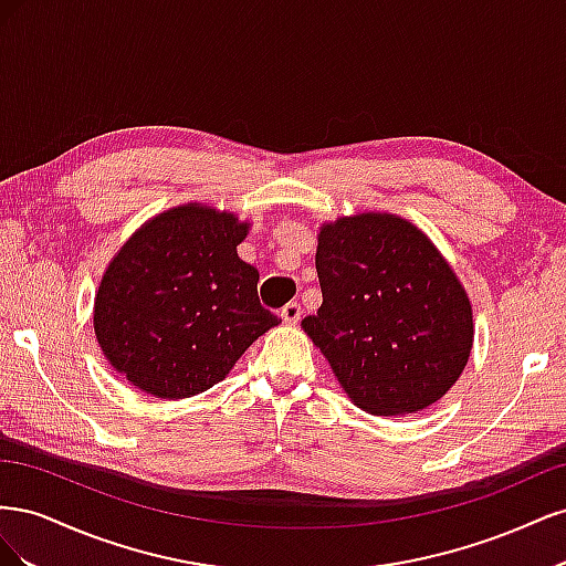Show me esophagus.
<instances>
[{"instance_id": "esophagus-1", "label": "esophagus", "mask_w": 566, "mask_h": 566, "mask_svg": "<svg viewBox=\"0 0 566 566\" xmlns=\"http://www.w3.org/2000/svg\"><path fill=\"white\" fill-rule=\"evenodd\" d=\"M281 318H283V323H287V325H295V323H300V318H302V306L297 304V302H287L283 310H281Z\"/></svg>"}]
</instances>
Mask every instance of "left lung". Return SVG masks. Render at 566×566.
Returning <instances> with one entry per match:
<instances>
[{
    "label": "left lung",
    "mask_w": 566,
    "mask_h": 566,
    "mask_svg": "<svg viewBox=\"0 0 566 566\" xmlns=\"http://www.w3.org/2000/svg\"><path fill=\"white\" fill-rule=\"evenodd\" d=\"M316 271L323 304L302 328L356 408L418 413L458 382L474 342L472 304L413 221L391 212L323 221Z\"/></svg>",
    "instance_id": "1"
}]
</instances>
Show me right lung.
Wrapping results in <instances>:
<instances>
[{
  "label": "right lung",
  "mask_w": 566,
  "mask_h": 566,
  "mask_svg": "<svg viewBox=\"0 0 566 566\" xmlns=\"http://www.w3.org/2000/svg\"><path fill=\"white\" fill-rule=\"evenodd\" d=\"M250 221L208 202L169 208L136 229L94 295V335L108 364L156 399H188L231 373L273 316L260 271L238 256Z\"/></svg>",
  "instance_id": "add662e5"
}]
</instances>
